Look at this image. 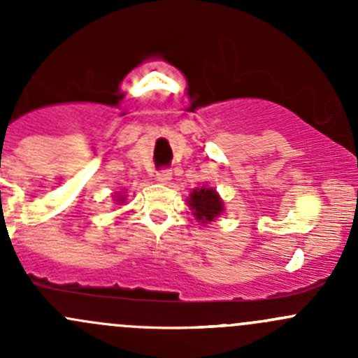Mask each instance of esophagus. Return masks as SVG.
<instances>
[{
	"label": "esophagus",
	"instance_id": "esophagus-1",
	"mask_svg": "<svg viewBox=\"0 0 358 358\" xmlns=\"http://www.w3.org/2000/svg\"><path fill=\"white\" fill-rule=\"evenodd\" d=\"M156 180L161 183H169V180H171V171H169V169H161V171H157Z\"/></svg>",
	"mask_w": 358,
	"mask_h": 358
}]
</instances>
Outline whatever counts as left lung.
I'll return each instance as SVG.
<instances>
[{
  "label": "left lung",
  "instance_id": "left-lung-1",
  "mask_svg": "<svg viewBox=\"0 0 358 358\" xmlns=\"http://www.w3.org/2000/svg\"><path fill=\"white\" fill-rule=\"evenodd\" d=\"M189 208L192 209L194 216L199 220L201 223L213 222L218 218L223 213V201L218 196L213 187H201V189H194L189 197Z\"/></svg>",
  "mask_w": 358,
  "mask_h": 358
}]
</instances>
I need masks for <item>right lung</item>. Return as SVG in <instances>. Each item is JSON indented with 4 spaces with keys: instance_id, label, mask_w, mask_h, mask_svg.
I'll use <instances>...</instances> for the list:
<instances>
[{
    "instance_id": "right-lung-1",
    "label": "right lung",
    "mask_w": 358,
    "mask_h": 358,
    "mask_svg": "<svg viewBox=\"0 0 358 358\" xmlns=\"http://www.w3.org/2000/svg\"><path fill=\"white\" fill-rule=\"evenodd\" d=\"M115 201H117V202H122V201H124V197H119V199H115Z\"/></svg>"
}]
</instances>
